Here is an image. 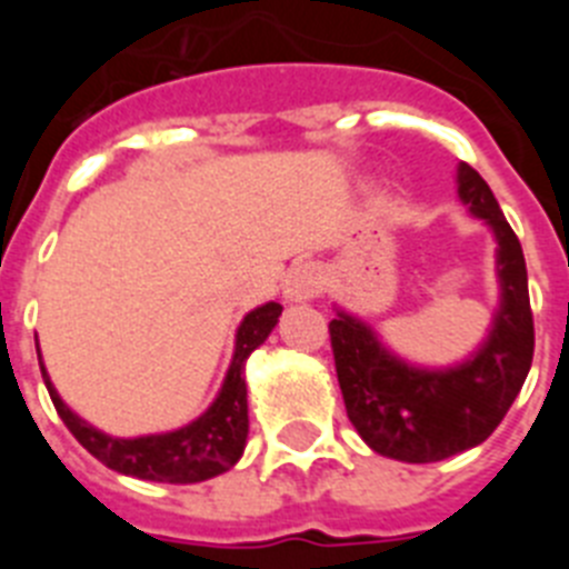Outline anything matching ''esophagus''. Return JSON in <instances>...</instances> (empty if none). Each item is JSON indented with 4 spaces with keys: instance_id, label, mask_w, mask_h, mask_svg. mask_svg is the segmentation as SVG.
Returning <instances> with one entry per match:
<instances>
[{
    "instance_id": "esophagus-1",
    "label": "esophagus",
    "mask_w": 569,
    "mask_h": 569,
    "mask_svg": "<svg viewBox=\"0 0 569 569\" xmlns=\"http://www.w3.org/2000/svg\"><path fill=\"white\" fill-rule=\"evenodd\" d=\"M321 293V273L313 264H299V268L290 270L288 284H284V296L290 301H305L313 299Z\"/></svg>"
}]
</instances>
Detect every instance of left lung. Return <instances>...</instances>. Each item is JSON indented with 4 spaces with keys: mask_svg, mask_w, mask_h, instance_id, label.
<instances>
[{
    "mask_svg": "<svg viewBox=\"0 0 569 569\" xmlns=\"http://www.w3.org/2000/svg\"><path fill=\"white\" fill-rule=\"evenodd\" d=\"M459 196L499 239L501 308L479 353L453 370H419L387 353L365 321L347 313L330 321L347 419L376 453L410 465L450 459L481 445L519 396L536 347L519 236L490 184L467 162L459 164Z\"/></svg>",
    "mask_w": 569,
    "mask_h": 569,
    "instance_id": "left-lung-1",
    "label": "left lung"
}]
</instances>
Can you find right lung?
I'll return each instance as SVG.
<instances>
[{"label": "right lung", "instance_id": "add662e5", "mask_svg": "<svg viewBox=\"0 0 569 569\" xmlns=\"http://www.w3.org/2000/svg\"><path fill=\"white\" fill-rule=\"evenodd\" d=\"M281 316V305L268 301L244 316L236 333V353L224 385L216 396L208 413L190 421L182 430L162 436H142V439H113L88 421L70 413V407L59 399L57 387L50 385L42 367V379L48 387L50 401L57 407L59 419L90 456H97L104 467L124 476H136L144 481H168V485H196V481L213 479L219 472L230 470L241 459L244 441H248V385H244V361Z\"/></svg>", "mask_w": 569, "mask_h": 569}]
</instances>
